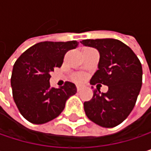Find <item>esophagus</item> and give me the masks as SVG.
Wrapping results in <instances>:
<instances>
[{
	"instance_id": "34e87169",
	"label": "esophagus",
	"mask_w": 151,
	"mask_h": 151,
	"mask_svg": "<svg viewBox=\"0 0 151 151\" xmlns=\"http://www.w3.org/2000/svg\"><path fill=\"white\" fill-rule=\"evenodd\" d=\"M82 87H83V86H81V85H78V86H77V91H80Z\"/></svg>"
}]
</instances>
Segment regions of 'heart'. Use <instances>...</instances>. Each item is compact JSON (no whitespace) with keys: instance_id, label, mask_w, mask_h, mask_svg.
<instances>
[{"instance_id":"obj_1","label":"heart","mask_w":151,"mask_h":151,"mask_svg":"<svg viewBox=\"0 0 151 151\" xmlns=\"http://www.w3.org/2000/svg\"><path fill=\"white\" fill-rule=\"evenodd\" d=\"M84 78H85V77H84L83 75H81V74L76 75L75 78H74V79H75L76 81H78V82H81V81H83V80H84Z\"/></svg>"}]
</instances>
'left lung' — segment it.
Here are the masks:
<instances>
[{"instance_id": "left-lung-1", "label": "left lung", "mask_w": 151, "mask_h": 151, "mask_svg": "<svg viewBox=\"0 0 151 151\" xmlns=\"http://www.w3.org/2000/svg\"><path fill=\"white\" fill-rule=\"evenodd\" d=\"M83 45L100 52L98 70L90 80L108 86L106 93L93 90V96L84 103L86 116L94 123L114 128L122 123L136 105L142 87V65L134 51L122 42L113 39H86Z\"/></svg>"}]
</instances>
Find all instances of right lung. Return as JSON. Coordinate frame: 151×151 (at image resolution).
<instances>
[{"mask_svg":"<svg viewBox=\"0 0 151 151\" xmlns=\"http://www.w3.org/2000/svg\"><path fill=\"white\" fill-rule=\"evenodd\" d=\"M78 45L77 41L41 42L15 61L11 75L13 98L21 114L29 122L43 124L55 119L77 93L72 82H65L60 88L50 87V73L60 67L65 53Z\"/></svg>","mask_w":151,"mask_h":151,"instance_id":"right-lung-1","label":"right lung"}]
</instances>
